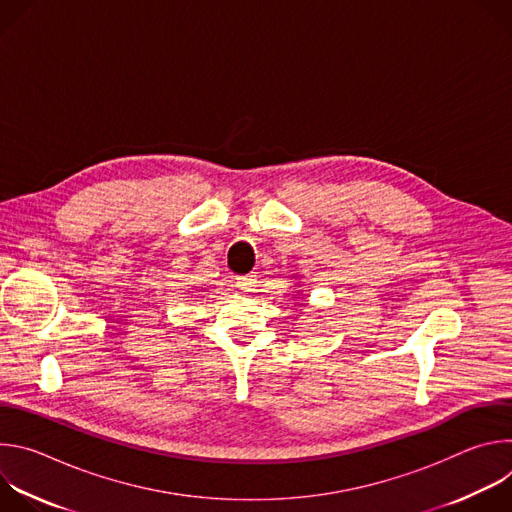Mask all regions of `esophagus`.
<instances>
[{"label":"esophagus","instance_id":"34e87169","mask_svg":"<svg viewBox=\"0 0 512 512\" xmlns=\"http://www.w3.org/2000/svg\"><path fill=\"white\" fill-rule=\"evenodd\" d=\"M255 285H257L255 275H241V277H237V287L243 289V291H253Z\"/></svg>","mask_w":512,"mask_h":512}]
</instances>
